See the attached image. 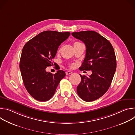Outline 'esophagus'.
Returning a JSON list of instances; mask_svg holds the SVG:
<instances>
[{
	"label": "esophagus",
	"instance_id": "esophagus-1",
	"mask_svg": "<svg viewBox=\"0 0 135 135\" xmlns=\"http://www.w3.org/2000/svg\"><path fill=\"white\" fill-rule=\"evenodd\" d=\"M72 73H72L71 71H68L66 72V75H70V74H72Z\"/></svg>",
	"mask_w": 135,
	"mask_h": 135
}]
</instances>
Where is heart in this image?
Here are the masks:
<instances>
[{
	"instance_id": "obj_1",
	"label": "heart",
	"mask_w": 135,
	"mask_h": 135,
	"mask_svg": "<svg viewBox=\"0 0 135 135\" xmlns=\"http://www.w3.org/2000/svg\"><path fill=\"white\" fill-rule=\"evenodd\" d=\"M81 44V43H79V42H75V43H74V45H76V44ZM60 49H60L58 50V52H60ZM71 67H73V65H71Z\"/></svg>"
}]
</instances>
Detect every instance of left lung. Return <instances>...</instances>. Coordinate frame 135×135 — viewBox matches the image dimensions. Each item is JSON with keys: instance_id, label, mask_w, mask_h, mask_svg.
Returning <instances> with one entry per match:
<instances>
[{"instance_id": "8db88e82", "label": "left lung", "mask_w": 135, "mask_h": 135, "mask_svg": "<svg viewBox=\"0 0 135 135\" xmlns=\"http://www.w3.org/2000/svg\"><path fill=\"white\" fill-rule=\"evenodd\" d=\"M86 46V55L81 70H91L89 76H82L77 92L84 101L97 100L108 90L116 70L117 60L110 43L98 32L83 31L71 33Z\"/></svg>"}]
</instances>
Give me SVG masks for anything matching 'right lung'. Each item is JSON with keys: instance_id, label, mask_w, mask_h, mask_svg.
<instances>
[{"instance_id": "right-lung-1", "label": "right lung", "mask_w": 135, "mask_h": 135, "mask_svg": "<svg viewBox=\"0 0 135 135\" xmlns=\"http://www.w3.org/2000/svg\"><path fill=\"white\" fill-rule=\"evenodd\" d=\"M70 35L69 32L43 31L23 46L20 69L26 89L36 100H50L65 76L64 70H59L53 74L46 71V68L52 66V60L55 56L59 46Z\"/></svg>"}]
</instances>
